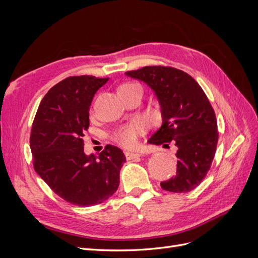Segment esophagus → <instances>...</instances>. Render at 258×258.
I'll return each instance as SVG.
<instances>
[{"instance_id":"34e87169","label":"esophagus","mask_w":258,"mask_h":258,"mask_svg":"<svg viewBox=\"0 0 258 258\" xmlns=\"http://www.w3.org/2000/svg\"><path fill=\"white\" fill-rule=\"evenodd\" d=\"M124 156H126L127 160H131V159H135V158H138L140 157V154H137V153H130V152H124Z\"/></svg>"}]
</instances>
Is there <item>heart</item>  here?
Wrapping results in <instances>:
<instances>
[{"label": "heart", "instance_id": "b5f03b06", "mask_svg": "<svg viewBox=\"0 0 258 258\" xmlns=\"http://www.w3.org/2000/svg\"><path fill=\"white\" fill-rule=\"evenodd\" d=\"M138 87H141L138 83H123L118 87V92H127ZM146 129L147 122L142 118H138L116 129L113 132L112 139L123 147H132L137 144L138 138L143 135Z\"/></svg>", "mask_w": 258, "mask_h": 258}]
</instances>
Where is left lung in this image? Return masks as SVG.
Wrapping results in <instances>:
<instances>
[{"label": "left lung", "instance_id": "1", "mask_svg": "<svg viewBox=\"0 0 258 258\" xmlns=\"http://www.w3.org/2000/svg\"><path fill=\"white\" fill-rule=\"evenodd\" d=\"M126 75L146 83L159 100L162 126L148 142L168 145L173 141L177 147L176 174L161 182V188L195 189L209 172L218 141L215 112L205 91L189 74L172 67H144Z\"/></svg>", "mask_w": 258, "mask_h": 258}]
</instances>
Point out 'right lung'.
Returning a JSON list of instances; mask_svg holds the SVG:
<instances>
[{
	"mask_svg": "<svg viewBox=\"0 0 258 258\" xmlns=\"http://www.w3.org/2000/svg\"><path fill=\"white\" fill-rule=\"evenodd\" d=\"M108 81L92 75L70 76L43 98L32 123L30 147L36 173L70 204H102L117 190L126 161L120 148L106 145L99 156H86L84 134L89 128V106Z\"/></svg>",
	"mask_w": 258,
	"mask_h": 258,
	"instance_id": "add662e5",
	"label": "right lung"
}]
</instances>
